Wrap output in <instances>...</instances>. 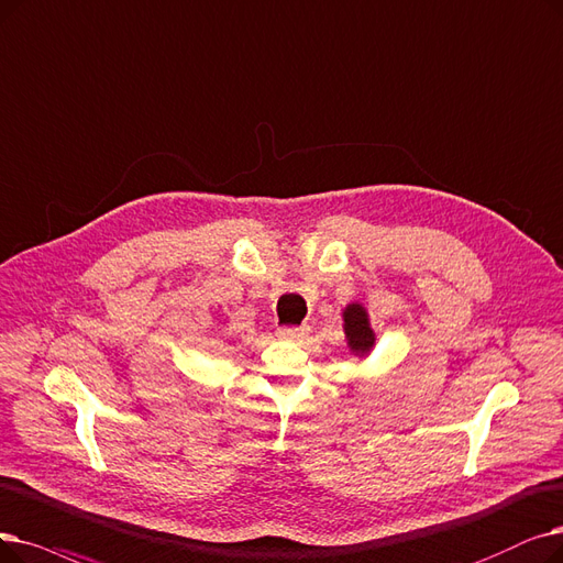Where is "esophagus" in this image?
I'll return each mask as SVG.
<instances>
[{"instance_id":"1","label":"esophagus","mask_w":563,"mask_h":563,"mask_svg":"<svg viewBox=\"0 0 563 563\" xmlns=\"http://www.w3.org/2000/svg\"><path fill=\"white\" fill-rule=\"evenodd\" d=\"M276 333L280 340H299L308 333V327H278Z\"/></svg>"}]
</instances>
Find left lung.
<instances>
[{
    "label": "left lung",
    "mask_w": 563,
    "mask_h": 563,
    "mask_svg": "<svg viewBox=\"0 0 563 563\" xmlns=\"http://www.w3.org/2000/svg\"><path fill=\"white\" fill-rule=\"evenodd\" d=\"M342 320H345L347 347L358 356L368 354L375 345V331L368 320V310H365L361 303H350L345 310H342Z\"/></svg>",
    "instance_id": "obj_1"
}]
</instances>
